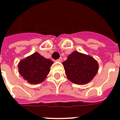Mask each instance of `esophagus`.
<instances>
[{
    "instance_id": "obj_1",
    "label": "esophagus",
    "mask_w": 120,
    "mask_h": 120,
    "mask_svg": "<svg viewBox=\"0 0 120 120\" xmlns=\"http://www.w3.org/2000/svg\"><path fill=\"white\" fill-rule=\"evenodd\" d=\"M56 61H58V62H61L62 61V58H58Z\"/></svg>"
}]
</instances>
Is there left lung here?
<instances>
[{"label":"left lung","mask_w":120,"mask_h":120,"mask_svg":"<svg viewBox=\"0 0 120 120\" xmlns=\"http://www.w3.org/2000/svg\"><path fill=\"white\" fill-rule=\"evenodd\" d=\"M62 64L68 79L76 84L89 83L98 71V64L94 58L78 51L70 54Z\"/></svg>","instance_id":"1"}]
</instances>
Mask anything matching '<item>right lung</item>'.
<instances>
[{
  "instance_id": "obj_1",
  "label": "right lung",
  "mask_w": 120,
  "mask_h": 120,
  "mask_svg": "<svg viewBox=\"0 0 120 120\" xmlns=\"http://www.w3.org/2000/svg\"><path fill=\"white\" fill-rule=\"evenodd\" d=\"M53 62L45 58L38 52H34L20 61L19 72L24 80L31 84L42 83L50 71Z\"/></svg>"
}]
</instances>
